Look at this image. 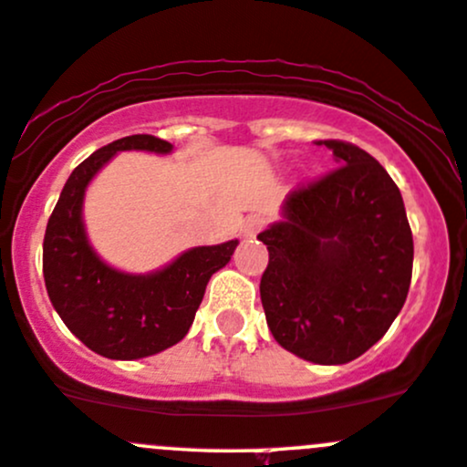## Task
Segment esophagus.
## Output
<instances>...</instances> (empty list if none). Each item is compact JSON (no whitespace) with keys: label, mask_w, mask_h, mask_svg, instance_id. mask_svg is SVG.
<instances>
[{"label":"esophagus","mask_w":467,"mask_h":467,"mask_svg":"<svg viewBox=\"0 0 467 467\" xmlns=\"http://www.w3.org/2000/svg\"><path fill=\"white\" fill-rule=\"evenodd\" d=\"M263 224H265V220H263L261 215H249L247 223H244V235H247V238H254V235L261 232Z\"/></svg>","instance_id":"1"}]
</instances>
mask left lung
I'll list each match as a JSON object with an SVG mask.
<instances>
[{
	"mask_svg": "<svg viewBox=\"0 0 467 467\" xmlns=\"http://www.w3.org/2000/svg\"><path fill=\"white\" fill-rule=\"evenodd\" d=\"M337 168L292 191L258 234L261 301L274 339L312 364H346L384 337L411 283L413 240L389 172L353 143L324 141Z\"/></svg>",
	"mask_w": 467,
	"mask_h": 467,
	"instance_id": "1",
	"label": "left lung"
}]
</instances>
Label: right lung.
I'll list each match as a JSON object with an SVG mask.
<instances>
[{
    "mask_svg": "<svg viewBox=\"0 0 467 467\" xmlns=\"http://www.w3.org/2000/svg\"><path fill=\"white\" fill-rule=\"evenodd\" d=\"M123 150L171 155L172 143L132 134L76 166L47 224L42 269L56 312L88 348L109 359H141L184 339L206 283L232 261L238 240L191 247L148 274L108 265L91 247L83 204L91 180Z\"/></svg>",
    "mask_w": 467,
    "mask_h": 467,
    "instance_id": "obj_1",
    "label": "right lung"
}]
</instances>
